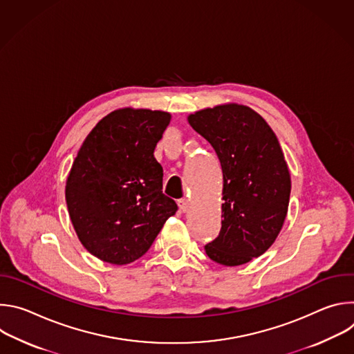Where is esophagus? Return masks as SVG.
<instances>
[{
    "instance_id": "1",
    "label": "esophagus",
    "mask_w": 354,
    "mask_h": 354,
    "mask_svg": "<svg viewBox=\"0 0 354 354\" xmlns=\"http://www.w3.org/2000/svg\"><path fill=\"white\" fill-rule=\"evenodd\" d=\"M178 205H179V209H180L183 213H186V212L190 209V203H189L187 198H180V200H178Z\"/></svg>"
}]
</instances>
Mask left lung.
Returning a JSON list of instances; mask_svg holds the SVG:
<instances>
[{
	"label": "left lung",
	"mask_w": 354,
	"mask_h": 354,
	"mask_svg": "<svg viewBox=\"0 0 354 354\" xmlns=\"http://www.w3.org/2000/svg\"><path fill=\"white\" fill-rule=\"evenodd\" d=\"M214 148L223 169V221L205 249L224 266L263 255L287 216L291 179L279 140L266 120L238 104L218 105L187 118Z\"/></svg>",
	"instance_id": "obj_1"
}]
</instances>
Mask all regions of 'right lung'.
Returning a JSON list of instances; mask_svg holds the SVG:
<instances>
[{
  "mask_svg": "<svg viewBox=\"0 0 354 354\" xmlns=\"http://www.w3.org/2000/svg\"><path fill=\"white\" fill-rule=\"evenodd\" d=\"M171 115L118 109L92 129L66 183L67 209L84 248L97 259L127 265L153 245L178 210L162 193L164 169L154 158Z\"/></svg>",
  "mask_w": 354,
  "mask_h": 354,
  "instance_id": "obj_1",
  "label": "right lung"
}]
</instances>
